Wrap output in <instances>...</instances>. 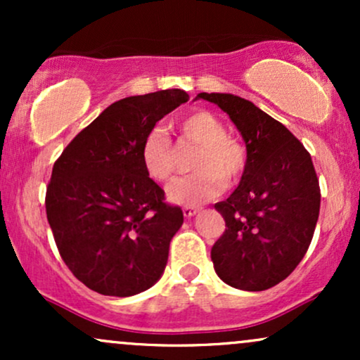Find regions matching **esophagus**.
<instances>
[{"label":"esophagus","mask_w":360,"mask_h":360,"mask_svg":"<svg viewBox=\"0 0 360 360\" xmlns=\"http://www.w3.org/2000/svg\"><path fill=\"white\" fill-rule=\"evenodd\" d=\"M196 213H200V208H196V206H184L183 208V214L186 218H191Z\"/></svg>","instance_id":"34e87169"}]
</instances>
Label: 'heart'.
<instances>
[{
	"instance_id": "b5f03b06",
	"label": "heart",
	"mask_w": 360,
	"mask_h": 360,
	"mask_svg": "<svg viewBox=\"0 0 360 360\" xmlns=\"http://www.w3.org/2000/svg\"><path fill=\"white\" fill-rule=\"evenodd\" d=\"M179 130L186 139L200 143L194 159V174L176 179L167 188V200L176 205L196 206L212 200L223 184H232L242 176L247 152L232 139L226 125L206 110L191 111L181 118ZM140 160L147 176L157 183H166L174 174L176 154L164 128H152L140 147Z\"/></svg>"
}]
</instances>
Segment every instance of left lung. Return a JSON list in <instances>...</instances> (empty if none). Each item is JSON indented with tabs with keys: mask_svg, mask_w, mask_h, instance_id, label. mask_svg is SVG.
Here are the masks:
<instances>
[{
	"mask_svg": "<svg viewBox=\"0 0 360 360\" xmlns=\"http://www.w3.org/2000/svg\"><path fill=\"white\" fill-rule=\"evenodd\" d=\"M229 115L247 147L240 183L214 210L225 232L212 249L214 272L229 286L264 291L296 269L311 243L320 186L311 155L278 120L229 93H200Z\"/></svg>",
	"mask_w": 360,
	"mask_h": 360,
	"instance_id": "left-lung-1",
	"label": "left lung"
}]
</instances>
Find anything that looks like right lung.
I'll use <instances>...</instances> for the list:
<instances>
[{"instance_id": "add662e5", "label": "right lung", "mask_w": 360, "mask_h": 360, "mask_svg": "<svg viewBox=\"0 0 360 360\" xmlns=\"http://www.w3.org/2000/svg\"><path fill=\"white\" fill-rule=\"evenodd\" d=\"M189 100L183 89L123 98L81 130L52 169L45 210L65 266L93 291L134 296L166 269L183 210L140 160L143 139Z\"/></svg>"}]
</instances>
